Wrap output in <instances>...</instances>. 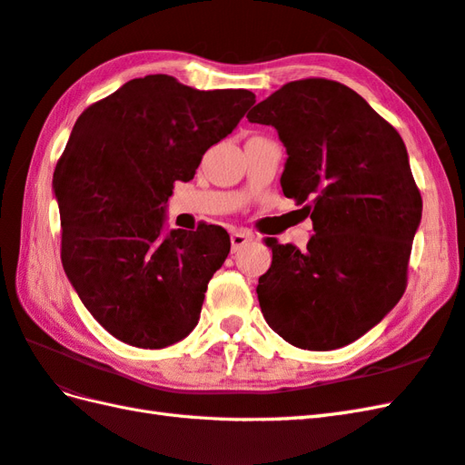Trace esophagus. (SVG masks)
Segmentation results:
<instances>
[{
	"label": "esophagus",
	"mask_w": 465,
	"mask_h": 465,
	"mask_svg": "<svg viewBox=\"0 0 465 465\" xmlns=\"http://www.w3.org/2000/svg\"><path fill=\"white\" fill-rule=\"evenodd\" d=\"M252 241V236L251 234H246V232H241V231H236V232H232L231 234V246H232V252H239L242 246H246L248 242Z\"/></svg>",
	"instance_id": "1"
}]
</instances>
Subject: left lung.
I'll return each mask as SVG.
<instances>
[{
    "instance_id": "obj_1",
    "label": "left lung",
    "mask_w": 465,
    "mask_h": 465,
    "mask_svg": "<svg viewBox=\"0 0 465 465\" xmlns=\"http://www.w3.org/2000/svg\"><path fill=\"white\" fill-rule=\"evenodd\" d=\"M246 118L276 128L286 147L284 195L313 203L303 252L266 241L272 266L256 286L264 320L300 349L353 343L406 288L422 219L406 145L363 96L325 78L284 84Z\"/></svg>"
}]
</instances>
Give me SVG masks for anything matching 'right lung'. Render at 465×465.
Here are the masks:
<instances>
[{
	"instance_id": "add662e5",
	"label": "right lung",
	"mask_w": 465,
	"mask_h": 465,
	"mask_svg": "<svg viewBox=\"0 0 465 465\" xmlns=\"http://www.w3.org/2000/svg\"><path fill=\"white\" fill-rule=\"evenodd\" d=\"M254 98L244 88L197 90L150 74L78 116L53 175L63 268L84 308L120 341L162 349L195 330L231 239L214 224L167 231V199Z\"/></svg>"
}]
</instances>
